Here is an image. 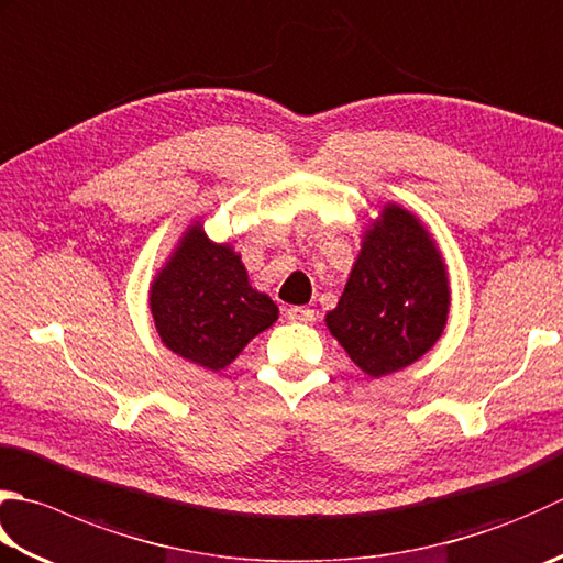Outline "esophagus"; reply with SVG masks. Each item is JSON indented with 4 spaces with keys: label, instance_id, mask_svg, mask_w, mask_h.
I'll use <instances>...</instances> for the list:
<instances>
[{
    "label": "esophagus",
    "instance_id": "34e87169",
    "mask_svg": "<svg viewBox=\"0 0 563 563\" xmlns=\"http://www.w3.org/2000/svg\"><path fill=\"white\" fill-rule=\"evenodd\" d=\"M288 319L290 322H312L314 310H310V307H302V305H295L288 310Z\"/></svg>",
    "mask_w": 563,
    "mask_h": 563
}]
</instances>
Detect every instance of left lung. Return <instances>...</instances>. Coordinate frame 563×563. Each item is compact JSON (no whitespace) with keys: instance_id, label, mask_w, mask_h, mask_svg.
I'll return each instance as SVG.
<instances>
[{"instance_id":"1","label":"left lung","mask_w":563,"mask_h":563,"mask_svg":"<svg viewBox=\"0 0 563 563\" xmlns=\"http://www.w3.org/2000/svg\"><path fill=\"white\" fill-rule=\"evenodd\" d=\"M449 312L444 263L420 222L400 207H385L366 231L329 332L351 361L380 378L410 366L442 336Z\"/></svg>"}]
</instances>
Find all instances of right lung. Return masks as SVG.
<instances>
[{
	"instance_id": "right-lung-1",
	"label": "right lung",
	"mask_w": 563,
	"mask_h": 563,
	"mask_svg": "<svg viewBox=\"0 0 563 563\" xmlns=\"http://www.w3.org/2000/svg\"><path fill=\"white\" fill-rule=\"evenodd\" d=\"M151 312L163 344L197 366L219 371L278 319L268 295L249 285L244 263L192 227L153 283Z\"/></svg>"
}]
</instances>
